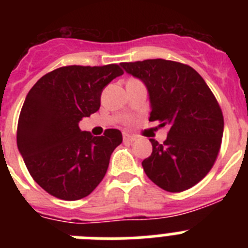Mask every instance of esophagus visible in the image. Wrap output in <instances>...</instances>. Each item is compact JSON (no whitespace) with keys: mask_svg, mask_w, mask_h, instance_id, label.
Instances as JSON below:
<instances>
[{"mask_svg":"<svg viewBox=\"0 0 248 248\" xmlns=\"http://www.w3.org/2000/svg\"><path fill=\"white\" fill-rule=\"evenodd\" d=\"M123 140L124 141H126V143H133L135 140V137H133V135H129V134H124L123 135Z\"/></svg>","mask_w":248,"mask_h":248,"instance_id":"34e87169","label":"esophagus"}]
</instances>
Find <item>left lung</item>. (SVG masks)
<instances>
[{"mask_svg": "<svg viewBox=\"0 0 248 248\" xmlns=\"http://www.w3.org/2000/svg\"><path fill=\"white\" fill-rule=\"evenodd\" d=\"M120 64L145 84L149 120L170 126L164 144L149 139L153 153L141 163L144 171L165 191L190 189L211 170L220 151L223 115L217 100L190 65L160 58Z\"/></svg>", "mask_w": 248, "mask_h": 248, "instance_id": "1", "label": "left lung"}]
</instances>
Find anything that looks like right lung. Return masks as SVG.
I'll return each instance as SVG.
<instances>
[{
  "label": "right lung",
  "instance_id": "obj_1",
  "mask_svg": "<svg viewBox=\"0 0 248 248\" xmlns=\"http://www.w3.org/2000/svg\"><path fill=\"white\" fill-rule=\"evenodd\" d=\"M122 74L118 64L68 65L43 76L28 92L17 146L31 176L54 198L79 200L103 180L122 133L107 129L93 137L78 123L99 109L103 89Z\"/></svg>",
  "mask_w": 248,
  "mask_h": 248
}]
</instances>
